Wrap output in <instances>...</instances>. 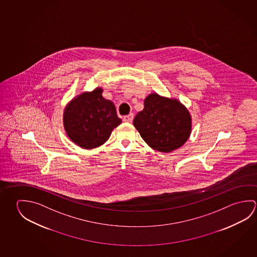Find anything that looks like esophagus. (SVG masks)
I'll return each mask as SVG.
<instances>
[{
  "instance_id": "esophagus-1",
  "label": "esophagus",
  "mask_w": 257,
  "mask_h": 257,
  "mask_svg": "<svg viewBox=\"0 0 257 257\" xmlns=\"http://www.w3.org/2000/svg\"><path fill=\"white\" fill-rule=\"evenodd\" d=\"M133 119H134V113H129L128 115H124V116L122 117L123 122H131L133 121Z\"/></svg>"
}]
</instances>
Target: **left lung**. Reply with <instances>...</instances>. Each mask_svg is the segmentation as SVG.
Listing matches in <instances>:
<instances>
[{
    "mask_svg": "<svg viewBox=\"0 0 257 257\" xmlns=\"http://www.w3.org/2000/svg\"><path fill=\"white\" fill-rule=\"evenodd\" d=\"M134 125L151 148L171 153L189 139L191 116L179 100L153 93L144 99V110L136 114Z\"/></svg>",
    "mask_w": 257,
    "mask_h": 257,
    "instance_id": "obj_1",
    "label": "left lung"
}]
</instances>
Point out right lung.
I'll return each instance as SVG.
<instances>
[{
	"instance_id": "obj_1",
	"label": "right lung",
	"mask_w": 257,
	"mask_h": 257,
	"mask_svg": "<svg viewBox=\"0 0 257 257\" xmlns=\"http://www.w3.org/2000/svg\"><path fill=\"white\" fill-rule=\"evenodd\" d=\"M96 87L71 100L64 111V128L69 139L84 149L99 147L109 139L112 131L122 120L118 117L112 101Z\"/></svg>"
}]
</instances>
